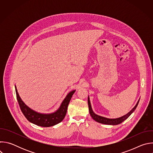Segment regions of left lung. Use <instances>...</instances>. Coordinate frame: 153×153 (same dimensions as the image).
I'll use <instances>...</instances> for the list:
<instances>
[{
    "label": "left lung",
    "instance_id": "obj_1",
    "mask_svg": "<svg viewBox=\"0 0 153 153\" xmlns=\"http://www.w3.org/2000/svg\"><path fill=\"white\" fill-rule=\"evenodd\" d=\"M139 100L137 102V104L136 105V106L131 110L128 114H126V115L119 117V118H117V119H108L106 117H103L100 116H98L97 114H96L92 110V108L91 106V103H90V99L89 97L88 98V107H89V111H90V114L91 115V116L92 117V118L96 120L97 122H99L100 123H103V124H106V125H118L121 123L122 122H123L124 120H125L131 114L133 111H134V110H136V107L137 106V105L139 103Z\"/></svg>",
    "mask_w": 153,
    "mask_h": 153
}]
</instances>
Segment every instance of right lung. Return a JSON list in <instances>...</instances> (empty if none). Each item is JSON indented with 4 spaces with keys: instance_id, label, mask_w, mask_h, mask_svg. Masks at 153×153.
<instances>
[{
    "instance_id": "obj_1",
    "label": "right lung",
    "mask_w": 153,
    "mask_h": 153,
    "mask_svg": "<svg viewBox=\"0 0 153 153\" xmlns=\"http://www.w3.org/2000/svg\"><path fill=\"white\" fill-rule=\"evenodd\" d=\"M74 92L75 90L72 91L67 96L62 103L60 107L56 112L50 114H43L35 112L28 107L19 97L16 88L17 99L20 110L25 117L30 122L43 127L52 126L63 120L65 115H66L70 101Z\"/></svg>"
}]
</instances>
